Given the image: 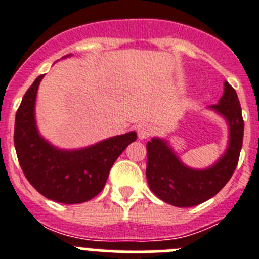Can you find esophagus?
<instances>
[{"label":"esophagus","mask_w":259,"mask_h":259,"mask_svg":"<svg viewBox=\"0 0 259 259\" xmlns=\"http://www.w3.org/2000/svg\"><path fill=\"white\" fill-rule=\"evenodd\" d=\"M154 134V127H153L150 123H141L139 127H137V135H139V139H148L152 135Z\"/></svg>","instance_id":"obj_1"}]
</instances>
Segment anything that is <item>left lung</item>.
Masks as SVG:
<instances>
[{
    "instance_id": "1",
    "label": "left lung",
    "mask_w": 259,
    "mask_h": 259,
    "mask_svg": "<svg viewBox=\"0 0 259 259\" xmlns=\"http://www.w3.org/2000/svg\"><path fill=\"white\" fill-rule=\"evenodd\" d=\"M227 119L230 143L223 157L206 170L184 166L161 139L148 141L146 179L158 198L178 207H191L210 200L231 179L239 162L244 136V119L236 91L226 81L219 104L211 106Z\"/></svg>"
}]
</instances>
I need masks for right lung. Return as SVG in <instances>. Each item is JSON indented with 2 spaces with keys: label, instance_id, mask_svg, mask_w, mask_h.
<instances>
[{
  "label": "right lung",
  "instance_id": "1",
  "mask_svg": "<svg viewBox=\"0 0 259 259\" xmlns=\"http://www.w3.org/2000/svg\"><path fill=\"white\" fill-rule=\"evenodd\" d=\"M33 81L15 115L14 145L23 174L38 193L61 203H81L104 189L110 168L132 141L136 132L110 137L80 150H59L38 135L35 101L38 84Z\"/></svg>",
  "mask_w": 259,
  "mask_h": 259
}]
</instances>
